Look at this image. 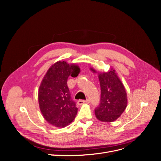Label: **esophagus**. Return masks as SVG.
<instances>
[{"instance_id": "obj_1", "label": "esophagus", "mask_w": 161, "mask_h": 161, "mask_svg": "<svg viewBox=\"0 0 161 161\" xmlns=\"http://www.w3.org/2000/svg\"><path fill=\"white\" fill-rule=\"evenodd\" d=\"M77 103L81 105H83V104H88L89 103V99H86V100H79L78 101Z\"/></svg>"}]
</instances>
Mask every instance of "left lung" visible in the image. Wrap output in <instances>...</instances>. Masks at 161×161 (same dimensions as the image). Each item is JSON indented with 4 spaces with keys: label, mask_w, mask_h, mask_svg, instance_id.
I'll list each match as a JSON object with an SVG mask.
<instances>
[{
    "label": "left lung",
    "mask_w": 161,
    "mask_h": 161,
    "mask_svg": "<svg viewBox=\"0 0 161 161\" xmlns=\"http://www.w3.org/2000/svg\"><path fill=\"white\" fill-rule=\"evenodd\" d=\"M91 70L96 72L92 69ZM99 79L101 100L99 106L95 109V114L99 120L111 122L119 118L125 109L128 103L127 93L114 70L99 73Z\"/></svg>",
    "instance_id": "8db88e82"
}]
</instances>
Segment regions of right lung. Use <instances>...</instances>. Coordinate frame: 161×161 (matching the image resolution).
Returning a JSON list of instances; mask_svg holds the SVG:
<instances>
[{"instance_id":"right-lung-1","label":"right lung","mask_w":161,"mask_h":161,"mask_svg":"<svg viewBox=\"0 0 161 161\" xmlns=\"http://www.w3.org/2000/svg\"><path fill=\"white\" fill-rule=\"evenodd\" d=\"M79 67L58 61L48 70L41 82L38 91V101L43 118L51 125L64 128L75 119L78 108L71 99L67 86L70 75L76 77Z\"/></svg>"}]
</instances>
